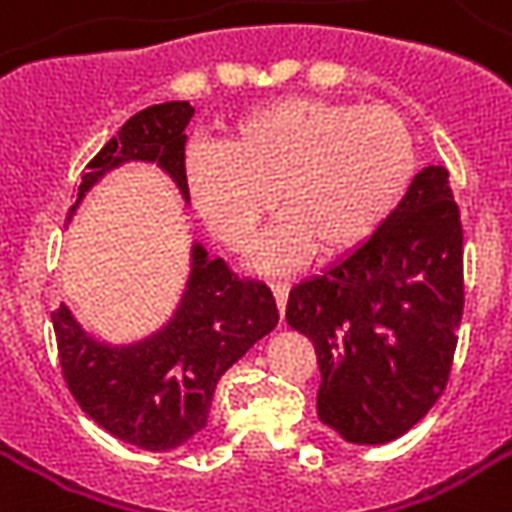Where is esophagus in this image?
<instances>
[{"label": "esophagus", "instance_id": "34e87169", "mask_svg": "<svg viewBox=\"0 0 512 512\" xmlns=\"http://www.w3.org/2000/svg\"><path fill=\"white\" fill-rule=\"evenodd\" d=\"M272 294L274 300H277V309L283 314V311H286V303H289V283H272Z\"/></svg>", "mask_w": 512, "mask_h": 512}]
</instances>
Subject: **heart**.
I'll list each match as a JSON object with an SVG mask.
<instances>
[{"mask_svg":"<svg viewBox=\"0 0 512 512\" xmlns=\"http://www.w3.org/2000/svg\"><path fill=\"white\" fill-rule=\"evenodd\" d=\"M184 169L198 215L229 249H246L277 201L286 215L257 266L289 272L317 246L328 257L357 249L397 212L416 144L391 107L277 96L240 115L221 147L189 150Z\"/></svg>","mask_w":512,"mask_h":512,"instance_id":"b5f03b06","label":"heart"}]
</instances>
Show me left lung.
<instances>
[{"label": "left lung", "mask_w": 512, "mask_h": 512, "mask_svg": "<svg viewBox=\"0 0 512 512\" xmlns=\"http://www.w3.org/2000/svg\"><path fill=\"white\" fill-rule=\"evenodd\" d=\"M462 306L459 206L431 164L371 238L291 289L286 323L317 351L320 422L354 445L411 431L448 385Z\"/></svg>", "instance_id": "left-lung-1"}]
</instances>
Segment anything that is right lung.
I'll return each mask as SVG.
<instances>
[{"label":"right lung","mask_w":512,"mask_h":512,"mask_svg":"<svg viewBox=\"0 0 512 512\" xmlns=\"http://www.w3.org/2000/svg\"><path fill=\"white\" fill-rule=\"evenodd\" d=\"M192 115L189 101L135 113L87 164L67 221L107 172L133 161L155 164L189 203L184 130ZM189 266L172 317L144 340H98L64 303L50 314L70 394L96 425L135 448L172 450L203 431L218 379L277 326V306L263 283L235 277L198 240Z\"/></svg>","instance_id":"obj_1"}]
</instances>
